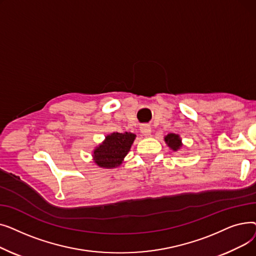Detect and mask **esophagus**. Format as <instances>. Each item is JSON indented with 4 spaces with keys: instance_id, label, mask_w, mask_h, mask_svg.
I'll return each instance as SVG.
<instances>
[{
    "instance_id": "1",
    "label": "esophagus",
    "mask_w": 256,
    "mask_h": 256,
    "mask_svg": "<svg viewBox=\"0 0 256 256\" xmlns=\"http://www.w3.org/2000/svg\"><path fill=\"white\" fill-rule=\"evenodd\" d=\"M140 130L142 132V135L145 136V137H148L150 134H152V128L148 124H143L141 128H140Z\"/></svg>"
}]
</instances>
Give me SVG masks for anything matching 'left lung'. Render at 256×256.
<instances>
[{
  "instance_id": "1",
  "label": "left lung",
  "mask_w": 256,
  "mask_h": 256,
  "mask_svg": "<svg viewBox=\"0 0 256 256\" xmlns=\"http://www.w3.org/2000/svg\"><path fill=\"white\" fill-rule=\"evenodd\" d=\"M164 141L167 144V146L169 147L170 150H172L173 152H178L182 148V138L178 135V134H168L167 136L164 137Z\"/></svg>"
}]
</instances>
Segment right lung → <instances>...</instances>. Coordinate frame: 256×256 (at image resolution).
Here are the masks:
<instances>
[{
	"label": "right lung",
	"instance_id": "right-lung-1",
	"mask_svg": "<svg viewBox=\"0 0 256 256\" xmlns=\"http://www.w3.org/2000/svg\"><path fill=\"white\" fill-rule=\"evenodd\" d=\"M136 135L130 132H112L93 150V162L104 169H113L122 164L130 150Z\"/></svg>",
	"mask_w": 256,
	"mask_h": 256
}]
</instances>
